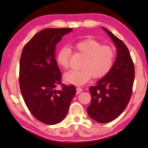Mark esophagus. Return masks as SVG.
<instances>
[{
	"label": "esophagus",
	"mask_w": 148,
	"mask_h": 148,
	"mask_svg": "<svg viewBox=\"0 0 148 148\" xmlns=\"http://www.w3.org/2000/svg\"><path fill=\"white\" fill-rule=\"evenodd\" d=\"M82 91H83V89H82V88H81V87H76V94H79Z\"/></svg>",
	"instance_id": "1"
}]
</instances>
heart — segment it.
I'll list each match as a JSON object with an SVG mask.
<instances>
[{
  "mask_svg": "<svg viewBox=\"0 0 148 148\" xmlns=\"http://www.w3.org/2000/svg\"><path fill=\"white\" fill-rule=\"evenodd\" d=\"M74 49L85 56L81 64L82 69L72 70L64 74L65 81L70 84L82 86L88 82L92 76L101 78L109 73L113 66L116 50L110 45H102L93 38H86L76 42ZM72 50L69 46H63L57 52L56 59L60 66L67 69Z\"/></svg>",
  "mask_w": 148,
  "mask_h": 148,
  "instance_id": "obj_1",
  "label": "heart"
}]
</instances>
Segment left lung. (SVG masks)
<instances>
[{"mask_svg":"<svg viewBox=\"0 0 148 148\" xmlns=\"http://www.w3.org/2000/svg\"><path fill=\"white\" fill-rule=\"evenodd\" d=\"M103 29L117 47V57L111 71L95 86L89 88L91 101L87 109L89 117L101 123L113 121L128 105L134 80V66L129 49L121 40Z\"/></svg>","mask_w":148,"mask_h":148,"instance_id":"obj_1","label":"left lung"}]
</instances>
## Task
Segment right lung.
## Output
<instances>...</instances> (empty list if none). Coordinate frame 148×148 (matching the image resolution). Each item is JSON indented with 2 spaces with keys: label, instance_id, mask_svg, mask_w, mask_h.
<instances>
[{
  "label": "right lung",
  "instance_id": "add662e5",
  "mask_svg": "<svg viewBox=\"0 0 148 148\" xmlns=\"http://www.w3.org/2000/svg\"><path fill=\"white\" fill-rule=\"evenodd\" d=\"M72 28H47L36 33L22 50L19 62L20 90L26 106L37 120L47 125L61 122L76 94L73 85L61 83L55 58L56 45ZM58 84L62 89L56 90Z\"/></svg>",
  "mask_w": 148,
  "mask_h": 148
}]
</instances>
